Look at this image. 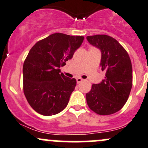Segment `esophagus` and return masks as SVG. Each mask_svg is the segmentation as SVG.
Masks as SVG:
<instances>
[{
    "mask_svg": "<svg viewBox=\"0 0 148 148\" xmlns=\"http://www.w3.org/2000/svg\"><path fill=\"white\" fill-rule=\"evenodd\" d=\"M83 81V79L80 78V77H78V78H77V84H79L80 82H82Z\"/></svg>",
    "mask_w": 148,
    "mask_h": 148,
    "instance_id": "34e87169",
    "label": "esophagus"
}]
</instances>
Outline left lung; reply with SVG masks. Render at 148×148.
Masks as SVG:
<instances>
[{"label": "left lung", "mask_w": 148, "mask_h": 148, "mask_svg": "<svg viewBox=\"0 0 148 148\" xmlns=\"http://www.w3.org/2000/svg\"><path fill=\"white\" fill-rule=\"evenodd\" d=\"M87 40L101 51L100 66L106 77L92 85L86 94L89 108L99 115H110L127 103L132 87V66L130 56L116 39L106 34L87 36Z\"/></svg>", "instance_id": "8db88e82"}]
</instances>
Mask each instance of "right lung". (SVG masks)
<instances>
[{
	"label": "right lung",
	"mask_w": 148,
	"mask_h": 148,
	"mask_svg": "<svg viewBox=\"0 0 148 148\" xmlns=\"http://www.w3.org/2000/svg\"><path fill=\"white\" fill-rule=\"evenodd\" d=\"M83 36L54 33L34 44L23 65V90L36 112L52 116L62 111L77 84L61 73L60 67L81 46Z\"/></svg>",
	"instance_id": "add662e5"
}]
</instances>
